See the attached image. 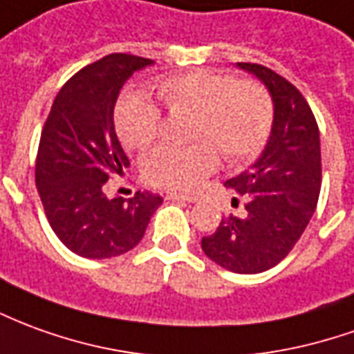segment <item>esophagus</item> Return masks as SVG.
I'll list each match as a JSON object with an SVG mask.
<instances>
[{
  "mask_svg": "<svg viewBox=\"0 0 354 354\" xmlns=\"http://www.w3.org/2000/svg\"><path fill=\"white\" fill-rule=\"evenodd\" d=\"M167 199H170V201H184V203L197 201V197H195V195H184V194H169L167 195Z\"/></svg>",
  "mask_w": 354,
  "mask_h": 354,
  "instance_id": "34e87169",
  "label": "esophagus"
}]
</instances>
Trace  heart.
I'll use <instances>...</instances> for the list:
<instances>
[{
	"mask_svg": "<svg viewBox=\"0 0 354 354\" xmlns=\"http://www.w3.org/2000/svg\"><path fill=\"white\" fill-rule=\"evenodd\" d=\"M170 113H194L192 132L203 143L167 145L143 160V174L159 187L194 189L218 165V149L230 160H245L261 151L274 122L268 91L253 80H236L216 71H194L157 86ZM115 122L128 149H147L159 140L162 115L143 95L128 93L118 101Z\"/></svg>",
	"mask_w": 354,
	"mask_h": 354,
	"instance_id": "b5f03b06",
	"label": "heart"
}]
</instances>
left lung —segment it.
<instances>
[{
    "instance_id": "8db88e82",
    "label": "left lung",
    "mask_w": 354,
    "mask_h": 354,
    "mask_svg": "<svg viewBox=\"0 0 354 354\" xmlns=\"http://www.w3.org/2000/svg\"><path fill=\"white\" fill-rule=\"evenodd\" d=\"M237 66L266 86L274 103V122L261 157L224 184L245 199V211L241 216L222 218L212 236L203 237L201 247L226 270L259 274L288 257L315 212L322 184L320 132L293 84L257 63Z\"/></svg>"
}]
</instances>
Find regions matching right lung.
Segmentation results:
<instances>
[{"mask_svg":"<svg viewBox=\"0 0 354 354\" xmlns=\"http://www.w3.org/2000/svg\"><path fill=\"white\" fill-rule=\"evenodd\" d=\"M151 59L111 53L84 66L61 88L41 130L36 187L57 237L86 259H111L142 241L162 197L149 192L109 199V178L130 165L115 132L120 88Z\"/></svg>","mask_w":354,"mask_h":354,"instance_id":"1","label":"right lung"}]
</instances>
